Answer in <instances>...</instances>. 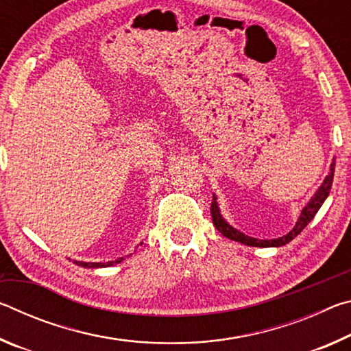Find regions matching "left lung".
Segmentation results:
<instances>
[{"mask_svg":"<svg viewBox=\"0 0 351 351\" xmlns=\"http://www.w3.org/2000/svg\"><path fill=\"white\" fill-rule=\"evenodd\" d=\"M332 176H335V159H332V162L330 165V171H328V175L325 176L322 186L317 189V192L313 195L311 199L308 201V204L304 207V209H302L300 217H299V219H297V223H295L294 228L291 229L287 235L278 237V239H274V240H257V239L247 237V235H245L243 232H240V230H237L235 228H232V226H230L223 218L221 212H219V207H218L215 195H213L212 206H210L212 221H213V224H215V228L218 229V232H221L224 237H228L229 240L243 243V245H246V246H257V247H278V246H283V245H287V243H289L291 240H294L295 237L299 235L302 230L306 228V224L311 221V219L314 218V215H316L317 210L320 209V206L324 204V201L330 195L331 184H332Z\"/></svg>","mask_w":351,"mask_h":351,"instance_id":"1","label":"left lung"}]
</instances>
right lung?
Here are the masks:
<instances>
[{
	"mask_svg": "<svg viewBox=\"0 0 351 351\" xmlns=\"http://www.w3.org/2000/svg\"><path fill=\"white\" fill-rule=\"evenodd\" d=\"M142 245V243H141ZM123 258H117L116 261H108V263H86V261H77L74 260L75 265L83 266V268H105V266H112L114 263H121Z\"/></svg>",
	"mask_w": 351,
	"mask_h": 351,
	"instance_id": "add662e5",
	"label": "right lung"
}]
</instances>
